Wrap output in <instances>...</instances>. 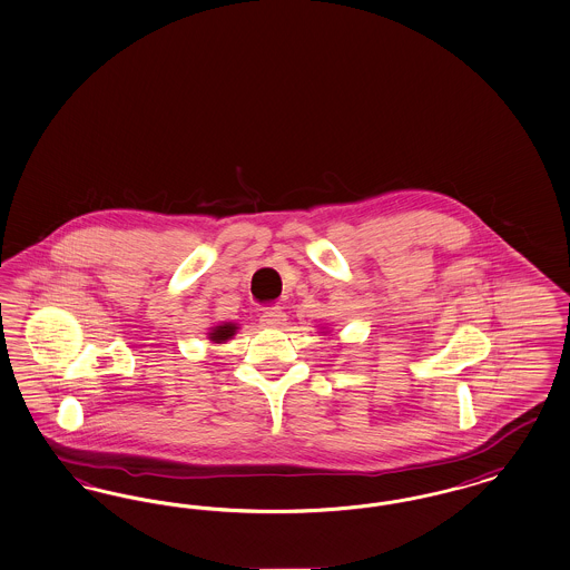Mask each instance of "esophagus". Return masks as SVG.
<instances>
[{
    "label": "esophagus",
    "instance_id": "34e87169",
    "mask_svg": "<svg viewBox=\"0 0 570 570\" xmlns=\"http://www.w3.org/2000/svg\"><path fill=\"white\" fill-rule=\"evenodd\" d=\"M261 320H263L265 326H282L286 322V314H284V309L279 305H269V307L263 309Z\"/></svg>",
    "mask_w": 570,
    "mask_h": 570
}]
</instances>
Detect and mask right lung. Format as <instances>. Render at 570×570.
<instances>
[{
	"instance_id": "obj_1",
	"label": "right lung",
	"mask_w": 570,
	"mask_h": 570,
	"mask_svg": "<svg viewBox=\"0 0 570 570\" xmlns=\"http://www.w3.org/2000/svg\"><path fill=\"white\" fill-rule=\"evenodd\" d=\"M235 324H230V322H227V324H220V326H216L212 333H209V340L214 343H223L227 342V340H230L233 335H235Z\"/></svg>"
}]
</instances>
